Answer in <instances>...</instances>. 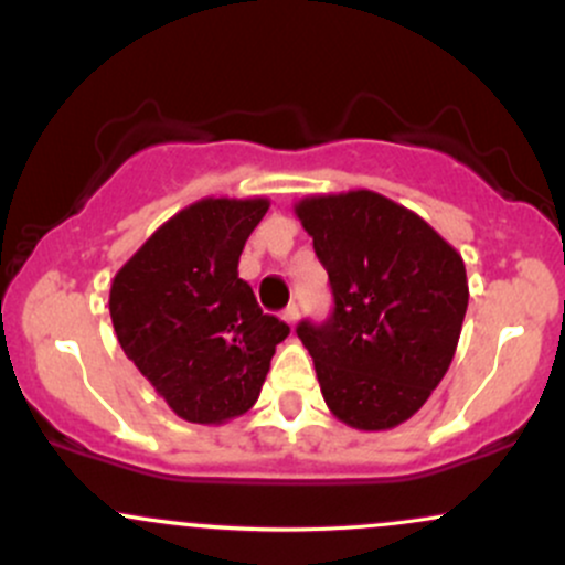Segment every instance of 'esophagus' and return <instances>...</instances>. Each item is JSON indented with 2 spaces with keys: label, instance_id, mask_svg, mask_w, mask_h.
I'll use <instances>...</instances> for the list:
<instances>
[{
  "label": "esophagus",
  "instance_id": "obj_1",
  "mask_svg": "<svg viewBox=\"0 0 565 565\" xmlns=\"http://www.w3.org/2000/svg\"><path fill=\"white\" fill-rule=\"evenodd\" d=\"M282 320H285V323L290 326V329H294V326L299 323V307H296V305H290V307L285 309V312H282Z\"/></svg>",
  "mask_w": 565,
  "mask_h": 565
}]
</instances>
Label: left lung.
<instances>
[{
    "label": "left lung",
    "mask_w": 565,
    "mask_h": 565,
    "mask_svg": "<svg viewBox=\"0 0 565 565\" xmlns=\"http://www.w3.org/2000/svg\"><path fill=\"white\" fill-rule=\"evenodd\" d=\"M333 290L323 326L301 323L337 420L387 430L409 420L450 369L469 280L460 253L382 193H315L294 204Z\"/></svg>",
    "instance_id": "8db88e82"
}]
</instances>
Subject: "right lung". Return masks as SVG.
<instances>
[{
    "instance_id": "right-lung-1",
    "label": "right lung",
    "mask_w": 565,
    "mask_h": 565,
    "mask_svg": "<svg viewBox=\"0 0 565 565\" xmlns=\"http://www.w3.org/2000/svg\"><path fill=\"white\" fill-rule=\"evenodd\" d=\"M266 196H207L174 212L115 271L110 318L126 358L188 423L223 426L258 402L290 329L239 277Z\"/></svg>"
}]
</instances>
